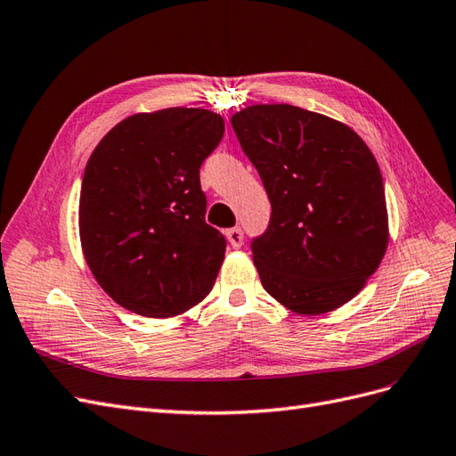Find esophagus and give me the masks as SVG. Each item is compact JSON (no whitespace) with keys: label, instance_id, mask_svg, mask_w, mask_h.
<instances>
[{"label":"esophagus","instance_id":"34e87169","mask_svg":"<svg viewBox=\"0 0 456 456\" xmlns=\"http://www.w3.org/2000/svg\"><path fill=\"white\" fill-rule=\"evenodd\" d=\"M227 240L232 248H240L244 244V232L240 227H232L227 231Z\"/></svg>","mask_w":456,"mask_h":456}]
</instances>
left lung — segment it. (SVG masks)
I'll return each mask as SVG.
<instances>
[{
    "label": "left lung",
    "mask_w": 456,
    "mask_h": 456,
    "mask_svg": "<svg viewBox=\"0 0 456 456\" xmlns=\"http://www.w3.org/2000/svg\"><path fill=\"white\" fill-rule=\"evenodd\" d=\"M231 125L273 207L267 231L252 240L263 288L297 314L343 306L388 244L373 153L350 126L289 104L249 106Z\"/></svg>",
    "instance_id": "1"
}]
</instances>
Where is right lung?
Returning <instances> with one entry per match:
<instances>
[{
  "label": "right lung",
  "mask_w": 456,
  "mask_h": 456,
  "mask_svg": "<svg viewBox=\"0 0 456 456\" xmlns=\"http://www.w3.org/2000/svg\"><path fill=\"white\" fill-rule=\"evenodd\" d=\"M224 130L214 111L168 108L126 117L94 148L81 183V248L126 311L178 316L210 293L227 242L204 219L199 172Z\"/></svg>",
  "instance_id": "add662e5"
}]
</instances>
